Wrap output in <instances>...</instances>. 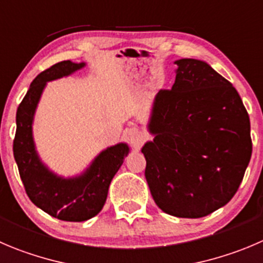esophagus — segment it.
Masks as SVG:
<instances>
[{"instance_id":"1","label":"esophagus","mask_w":263,"mask_h":263,"mask_svg":"<svg viewBox=\"0 0 263 263\" xmlns=\"http://www.w3.org/2000/svg\"><path fill=\"white\" fill-rule=\"evenodd\" d=\"M129 142H130V144L133 146V148H136V149L141 148L142 143L144 142V137H143V134H142V132H139L138 129L130 130Z\"/></svg>"}]
</instances>
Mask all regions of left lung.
<instances>
[{
	"instance_id": "obj_1",
	"label": "left lung",
	"mask_w": 263,
	"mask_h": 263,
	"mask_svg": "<svg viewBox=\"0 0 263 263\" xmlns=\"http://www.w3.org/2000/svg\"><path fill=\"white\" fill-rule=\"evenodd\" d=\"M171 90L155 96L142 147L156 205L200 218L234 197L252 156L251 121L231 82L200 59H178Z\"/></svg>"
}]
</instances>
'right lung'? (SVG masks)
<instances>
[{
	"label": "right lung",
	"mask_w": 263,
	"mask_h": 263,
	"mask_svg": "<svg viewBox=\"0 0 263 263\" xmlns=\"http://www.w3.org/2000/svg\"><path fill=\"white\" fill-rule=\"evenodd\" d=\"M86 66L85 62H59L32 81L16 111L14 159L27 195L36 206L51 217L82 222L96 217L106 202L112 178L129 155L127 143L109 146L91 160L86 169L72 177L52 172L40 157L33 138V121L47 82L68 77Z\"/></svg>",
	"instance_id": "right-lung-1"
}]
</instances>
